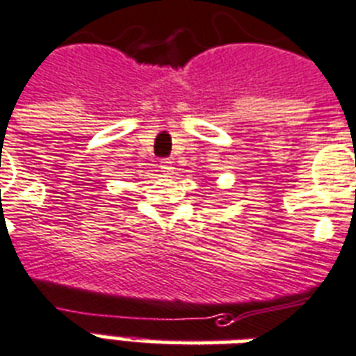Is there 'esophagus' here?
I'll return each instance as SVG.
<instances>
[{
    "label": "esophagus",
    "mask_w": 356,
    "mask_h": 356,
    "mask_svg": "<svg viewBox=\"0 0 356 356\" xmlns=\"http://www.w3.org/2000/svg\"><path fill=\"white\" fill-rule=\"evenodd\" d=\"M172 161H170V159H161V165H159V167H161V172H165V175H169L170 170H172Z\"/></svg>",
    "instance_id": "1"
}]
</instances>
